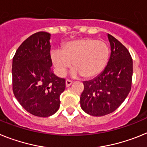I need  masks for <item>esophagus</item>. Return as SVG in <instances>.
I'll return each mask as SVG.
<instances>
[{
  "label": "esophagus",
  "instance_id": "1",
  "mask_svg": "<svg viewBox=\"0 0 147 147\" xmlns=\"http://www.w3.org/2000/svg\"><path fill=\"white\" fill-rule=\"evenodd\" d=\"M72 84V81H70V80H69V79H66V87L69 86Z\"/></svg>",
  "mask_w": 147,
  "mask_h": 147
}]
</instances>
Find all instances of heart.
Masks as SVG:
<instances>
[{
	"label": "heart",
	"instance_id": "obj_1",
	"mask_svg": "<svg viewBox=\"0 0 147 147\" xmlns=\"http://www.w3.org/2000/svg\"><path fill=\"white\" fill-rule=\"evenodd\" d=\"M109 55V47L105 42L86 38L66 43L62 50H53L51 59L59 76H64L72 63L73 76L92 78L104 69Z\"/></svg>",
	"mask_w": 147,
	"mask_h": 147
}]
</instances>
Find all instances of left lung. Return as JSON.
<instances>
[{"label": "left lung", "mask_w": 147, "mask_h": 147, "mask_svg": "<svg viewBox=\"0 0 147 147\" xmlns=\"http://www.w3.org/2000/svg\"><path fill=\"white\" fill-rule=\"evenodd\" d=\"M111 54L108 63L100 75L84 81L80 98L84 112L92 116H104L120 107L132 86L133 65L129 52L120 41L108 34Z\"/></svg>", "instance_id": "8db88e82"}]
</instances>
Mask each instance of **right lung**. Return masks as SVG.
I'll return each mask as SVG.
<instances>
[{"mask_svg":"<svg viewBox=\"0 0 147 147\" xmlns=\"http://www.w3.org/2000/svg\"><path fill=\"white\" fill-rule=\"evenodd\" d=\"M50 36L38 32L24 40L12 60V90L20 104L38 117H49L60 107V95L66 87L64 78L51 68Z\"/></svg>","mask_w":147,"mask_h":147,"instance_id":"add662e5","label":"right lung"}]
</instances>
